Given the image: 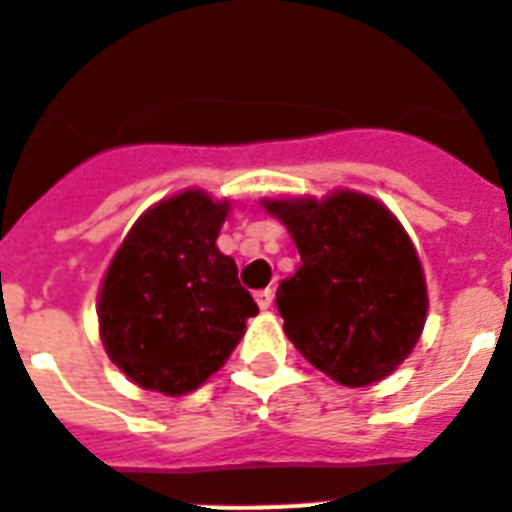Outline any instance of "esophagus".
Instances as JSON below:
<instances>
[{"label":"esophagus","instance_id":"obj_1","mask_svg":"<svg viewBox=\"0 0 512 512\" xmlns=\"http://www.w3.org/2000/svg\"><path fill=\"white\" fill-rule=\"evenodd\" d=\"M255 302H257V307H260V309H270V307H273V291H270V289L257 291Z\"/></svg>","mask_w":512,"mask_h":512}]
</instances>
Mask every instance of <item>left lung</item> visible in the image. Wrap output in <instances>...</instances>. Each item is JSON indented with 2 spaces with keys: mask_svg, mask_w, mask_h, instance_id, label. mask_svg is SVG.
Instances as JSON below:
<instances>
[{
  "mask_svg": "<svg viewBox=\"0 0 512 512\" xmlns=\"http://www.w3.org/2000/svg\"><path fill=\"white\" fill-rule=\"evenodd\" d=\"M263 205L302 255L276 296L299 354L346 388L395 372L427 320L424 270L398 218L351 190Z\"/></svg>",
  "mask_w": 512,
  "mask_h": 512,
  "instance_id": "obj_1",
  "label": "left lung"
}]
</instances>
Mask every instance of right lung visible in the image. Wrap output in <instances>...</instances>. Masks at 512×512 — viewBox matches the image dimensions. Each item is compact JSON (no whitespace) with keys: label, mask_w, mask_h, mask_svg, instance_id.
Returning a JSON list of instances; mask_svg holds the SVG:
<instances>
[{"label":"right lung","mask_w":512,"mask_h":512,"mask_svg":"<svg viewBox=\"0 0 512 512\" xmlns=\"http://www.w3.org/2000/svg\"><path fill=\"white\" fill-rule=\"evenodd\" d=\"M229 200L203 190L166 197L137 218L98 294L109 359L140 388L184 395L226 364L257 315L216 247Z\"/></svg>","instance_id":"add662e5"}]
</instances>
